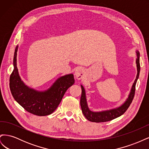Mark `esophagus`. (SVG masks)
<instances>
[{
  "mask_svg": "<svg viewBox=\"0 0 149 149\" xmlns=\"http://www.w3.org/2000/svg\"><path fill=\"white\" fill-rule=\"evenodd\" d=\"M85 74V71L82 68H78L75 71V76L78 79H81Z\"/></svg>",
  "mask_w": 149,
  "mask_h": 149,
  "instance_id": "obj_1",
  "label": "esophagus"
}]
</instances>
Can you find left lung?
I'll return each mask as SVG.
<instances>
[{
    "label": "left lung",
    "mask_w": 149,
    "mask_h": 149,
    "mask_svg": "<svg viewBox=\"0 0 149 149\" xmlns=\"http://www.w3.org/2000/svg\"><path fill=\"white\" fill-rule=\"evenodd\" d=\"M136 55L137 58H136V65H137V74L136 76V78L134 81L131 89L129 93L128 97L125 101L121 106L111 109L109 110L102 111H92L89 109L88 107V105L86 100V91L84 87L82 85H81V96L80 100V105L81 107V110L85 118L91 122H94V123H103V122H107L111 120L114 119H116L118 117L123 115L124 112L127 111L130 104H131L133 98L135 94V90H136V84L137 81L139 78L140 70H141V67H140V53L138 50H136Z\"/></svg>",
    "instance_id": "8db88e82"
}]
</instances>
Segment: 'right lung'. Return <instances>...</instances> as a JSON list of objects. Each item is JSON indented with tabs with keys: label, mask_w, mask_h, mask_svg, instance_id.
Listing matches in <instances>:
<instances>
[{
	"label": "right lung",
	"mask_w": 149,
	"mask_h": 149,
	"mask_svg": "<svg viewBox=\"0 0 149 149\" xmlns=\"http://www.w3.org/2000/svg\"><path fill=\"white\" fill-rule=\"evenodd\" d=\"M17 46L13 56V71L10 76V89L15 100L30 113L39 116L51 114L56 110L66 90L74 83L73 74L58 78L52 86L40 91L26 86L22 80L17 66Z\"/></svg>",
	"instance_id": "1"
}]
</instances>
